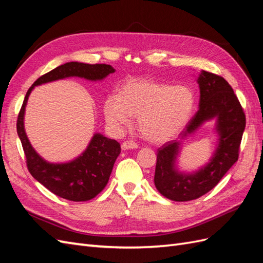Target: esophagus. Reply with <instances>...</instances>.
I'll return each instance as SVG.
<instances>
[{"mask_svg":"<svg viewBox=\"0 0 263 263\" xmlns=\"http://www.w3.org/2000/svg\"><path fill=\"white\" fill-rule=\"evenodd\" d=\"M138 144L134 142V141H124V142L122 143V145H121V147H122V150H129V149H138Z\"/></svg>","mask_w":263,"mask_h":263,"instance_id":"obj_1","label":"esophagus"}]
</instances>
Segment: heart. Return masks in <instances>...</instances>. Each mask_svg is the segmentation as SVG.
<instances>
[{"mask_svg": "<svg viewBox=\"0 0 263 263\" xmlns=\"http://www.w3.org/2000/svg\"><path fill=\"white\" fill-rule=\"evenodd\" d=\"M196 105L190 87L184 85L131 81L119 97L105 101L104 116L113 129L120 130L139 117V129L151 142L163 143L184 129Z\"/></svg>", "mask_w": 263, "mask_h": 263, "instance_id": "obj_1", "label": "heart"}]
</instances>
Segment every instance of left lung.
I'll use <instances>...</instances> for the list:
<instances>
[{
  "label": "left lung",
  "instance_id": "obj_1",
  "mask_svg": "<svg viewBox=\"0 0 263 263\" xmlns=\"http://www.w3.org/2000/svg\"><path fill=\"white\" fill-rule=\"evenodd\" d=\"M197 82L200 89L198 112L180 133L179 140L166 142L158 149L154 184L163 197L172 201H191L212 190L238 161L246 127L245 112L223 78L201 71ZM213 118L218 141L213 157L199 171L191 174L180 172L177 157L183 140Z\"/></svg>",
  "mask_w": 263,
  "mask_h": 263
}]
</instances>
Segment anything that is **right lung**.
Wrapping results in <instances>:
<instances>
[{
    "mask_svg": "<svg viewBox=\"0 0 263 263\" xmlns=\"http://www.w3.org/2000/svg\"><path fill=\"white\" fill-rule=\"evenodd\" d=\"M114 72L116 70L107 64L67 62L40 77L26 92L16 123L26 164L32 177L60 198L81 202L97 197L109 181L114 162L121 153V146L118 141L94 133L89 145L78 158L63 163L48 162L34 150L25 133L24 114L30 94L35 86L58 80L82 78L102 81Z\"/></svg>",
    "mask_w": 263,
    "mask_h": 263,
    "instance_id": "right-lung-1",
    "label": "right lung"
}]
</instances>
